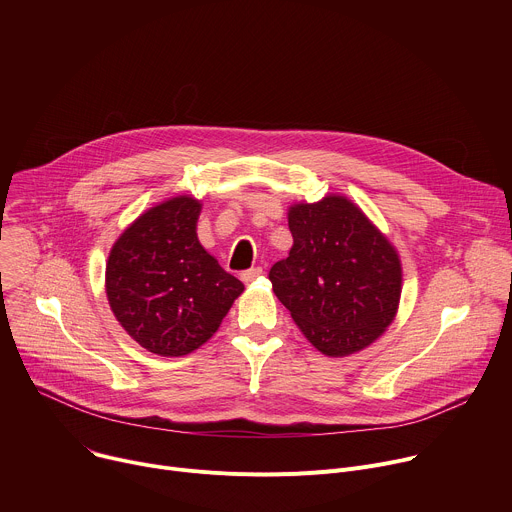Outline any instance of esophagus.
I'll return each instance as SVG.
<instances>
[{
  "label": "esophagus",
  "instance_id": "34e87169",
  "mask_svg": "<svg viewBox=\"0 0 512 512\" xmlns=\"http://www.w3.org/2000/svg\"><path fill=\"white\" fill-rule=\"evenodd\" d=\"M261 275H263V269H261V267H253V269L243 271V273H241V279H243L245 283H251V281H255L257 277H261Z\"/></svg>",
  "mask_w": 512,
  "mask_h": 512
}]
</instances>
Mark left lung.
Segmentation results:
<instances>
[{"label": "left lung", "instance_id": "obj_1", "mask_svg": "<svg viewBox=\"0 0 512 512\" xmlns=\"http://www.w3.org/2000/svg\"><path fill=\"white\" fill-rule=\"evenodd\" d=\"M289 257L269 279L304 336L326 356L373 344L395 320L401 259L389 239L346 196L289 206Z\"/></svg>", "mask_w": 512, "mask_h": 512}]
</instances>
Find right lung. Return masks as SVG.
<instances>
[{
	"instance_id": "add662e5",
	"label": "right lung",
	"mask_w": 512,
	"mask_h": 512,
	"mask_svg": "<svg viewBox=\"0 0 512 512\" xmlns=\"http://www.w3.org/2000/svg\"><path fill=\"white\" fill-rule=\"evenodd\" d=\"M200 208L192 196H174L145 210L107 259L105 289L117 322L160 356L202 346L245 289L200 245Z\"/></svg>"
}]
</instances>
